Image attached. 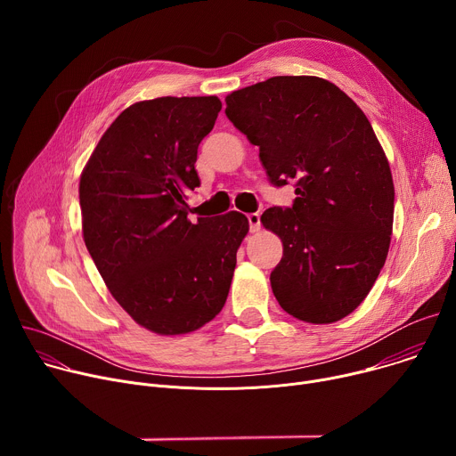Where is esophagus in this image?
Listing matches in <instances>:
<instances>
[{
    "label": "esophagus",
    "mask_w": 456,
    "mask_h": 456,
    "mask_svg": "<svg viewBox=\"0 0 456 456\" xmlns=\"http://www.w3.org/2000/svg\"><path fill=\"white\" fill-rule=\"evenodd\" d=\"M247 220H248V229H250V232H257L259 227H262V222H259V215H257V213L247 215Z\"/></svg>",
    "instance_id": "obj_1"
}]
</instances>
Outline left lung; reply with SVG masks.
Segmentation results:
<instances>
[{"instance_id": "1", "label": "left lung", "mask_w": 456, "mask_h": 456, "mask_svg": "<svg viewBox=\"0 0 456 456\" xmlns=\"http://www.w3.org/2000/svg\"><path fill=\"white\" fill-rule=\"evenodd\" d=\"M227 118L259 148L273 185H296L292 208L262 215L283 241L271 273L281 308L327 324L352 314L384 267L395 189L362 110L314 76H278L225 97Z\"/></svg>"}]
</instances>
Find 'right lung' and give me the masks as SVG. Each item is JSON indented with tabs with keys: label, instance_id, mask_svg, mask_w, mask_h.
I'll return each instance as SVG.
<instances>
[{
	"label": "right lung",
	"instance_id": "add662e5",
	"mask_svg": "<svg viewBox=\"0 0 456 456\" xmlns=\"http://www.w3.org/2000/svg\"><path fill=\"white\" fill-rule=\"evenodd\" d=\"M218 97H159L126 108L106 129L79 182L83 238L117 303L141 327L199 330L225 305L248 232L238 211L191 222L185 194L200 185L199 144Z\"/></svg>",
	"mask_w": 456,
	"mask_h": 456
}]
</instances>
